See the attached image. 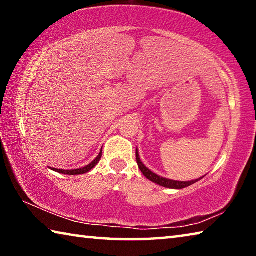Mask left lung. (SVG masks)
I'll return each mask as SVG.
<instances>
[{
	"label": "left lung",
	"instance_id": "8db88e82",
	"mask_svg": "<svg viewBox=\"0 0 256 256\" xmlns=\"http://www.w3.org/2000/svg\"><path fill=\"white\" fill-rule=\"evenodd\" d=\"M136 162H138V166L140 168V170L142 174H144L146 178L149 180L154 182V183L158 184L160 186H164V188H175V190H180V188H188V186L192 185L194 183H196L198 180H200L203 177L196 180H190V182H178V180H167V178H164V177H160L158 175H156L154 172H151L150 170H148L144 164L141 162L140 157H138V149L136 150Z\"/></svg>",
	"mask_w": 256,
	"mask_h": 256
}]
</instances>
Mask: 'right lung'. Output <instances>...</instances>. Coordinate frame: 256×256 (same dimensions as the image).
Segmentation results:
<instances>
[{"label": "right lung", "instance_id": "1", "mask_svg": "<svg viewBox=\"0 0 256 256\" xmlns=\"http://www.w3.org/2000/svg\"><path fill=\"white\" fill-rule=\"evenodd\" d=\"M102 158V151L99 152L98 157L94 160V162H90L89 164H86V167L79 168V170H58V168H52V170L60 172V174H66V175H80V174H84V172H88L92 170V168L96 166V164L99 162V160Z\"/></svg>", "mask_w": 256, "mask_h": 256}]
</instances>
